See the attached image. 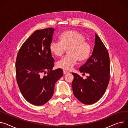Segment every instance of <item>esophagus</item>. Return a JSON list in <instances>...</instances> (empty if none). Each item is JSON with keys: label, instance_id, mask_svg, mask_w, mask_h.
<instances>
[{"label": "esophagus", "instance_id": "1", "mask_svg": "<svg viewBox=\"0 0 128 128\" xmlns=\"http://www.w3.org/2000/svg\"><path fill=\"white\" fill-rule=\"evenodd\" d=\"M63 73H64V74H68V73H69V72H68V71H66V70H63Z\"/></svg>", "mask_w": 128, "mask_h": 128}]
</instances>
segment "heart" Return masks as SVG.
<instances>
[{
	"instance_id": "obj_1",
	"label": "heart",
	"mask_w": 128,
	"mask_h": 128,
	"mask_svg": "<svg viewBox=\"0 0 128 128\" xmlns=\"http://www.w3.org/2000/svg\"><path fill=\"white\" fill-rule=\"evenodd\" d=\"M60 42L54 41L50 44V52L56 56H61L67 49L68 54L57 62L61 68L72 70L77 63L86 61L89 58L92 47L83 34L74 30L63 32L59 36Z\"/></svg>"
}]
</instances>
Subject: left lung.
<instances>
[{"mask_svg": "<svg viewBox=\"0 0 128 128\" xmlns=\"http://www.w3.org/2000/svg\"><path fill=\"white\" fill-rule=\"evenodd\" d=\"M95 45L92 55L81 66L79 70L89 74L84 80L79 74L72 73L74 78L72 88L74 96L85 104L98 101L104 94L110 81V61L106 48L96 34Z\"/></svg>", "mask_w": 128, "mask_h": 128, "instance_id": "left-lung-1", "label": "left lung"}]
</instances>
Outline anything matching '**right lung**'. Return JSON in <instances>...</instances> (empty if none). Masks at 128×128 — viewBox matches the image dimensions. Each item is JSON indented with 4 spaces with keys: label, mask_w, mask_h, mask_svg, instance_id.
<instances>
[{
    "label": "right lung",
    "mask_w": 128,
    "mask_h": 128,
    "mask_svg": "<svg viewBox=\"0 0 128 128\" xmlns=\"http://www.w3.org/2000/svg\"><path fill=\"white\" fill-rule=\"evenodd\" d=\"M54 29L38 30L20 48L15 63L16 81L24 99L29 103L42 106L52 97L56 82L63 71L53 70L54 60L50 52ZM47 74L42 76V73Z\"/></svg>",
    "instance_id": "obj_1"
}]
</instances>
